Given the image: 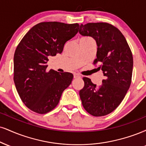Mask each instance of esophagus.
Returning a JSON list of instances; mask_svg holds the SVG:
<instances>
[{"instance_id":"esophagus-1","label":"esophagus","mask_w":146,"mask_h":146,"mask_svg":"<svg viewBox=\"0 0 146 146\" xmlns=\"http://www.w3.org/2000/svg\"><path fill=\"white\" fill-rule=\"evenodd\" d=\"M73 77H74V78H80L81 76L79 74H78V73H74Z\"/></svg>"}]
</instances>
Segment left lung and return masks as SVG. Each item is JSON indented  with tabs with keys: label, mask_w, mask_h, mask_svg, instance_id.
I'll list each match as a JSON object with an SVG mask.
<instances>
[{
	"label": "left lung",
	"mask_w": 146,
	"mask_h": 146,
	"mask_svg": "<svg viewBox=\"0 0 146 146\" xmlns=\"http://www.w3.org/2000/svg\"><path fill=\"white\" fill-rule=\"evenodd\" d=\"M79 33L96 41L94 64L101 63L99 68L105 76L98 88L90 79L83 78L84 87L80 91L82 105L94 116L108 115L119 106L131 86L133 66L131 49L122 33L108 23L81 24Z\"/></svg>",
	"instance_id": "8db88e82"
}]
</instances>
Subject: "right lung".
<instances>
[{
	"instance_id": "obj_1",
	"label": "right lung",
	"mask_w": 146,
	"mask_h": 146,
	"mask_svg": "<svg viewBox=\"0 0 146 146\" xmlns=\"http://www.w3.org/2000/svg\"><path fill=\"white\" fill-rule=\"evenodd\" d=\"M78 24L41 22L33 26L17 45L13 58V80L28 108L43 114L58 104L73 75L46 71L50 56L61 54L65 43L78 33Z\"/></svg>"
}]
</instances>
